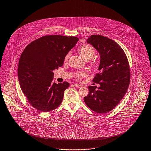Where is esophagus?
I'll return each mask as SVG.
<instances>
[{
  "label": "esophagus",
  "mask_w": 151,
  "mask_h": 151,
  "mask_svg": "<svg viewBox=\"0 0 151 151\" xmlns=\"http://www.w3.org/2000/svg\"><path fill=\"white\" fill-rule=\"evenodd\" d=\"M73 86H75V87H81V86H82V85H81L77 84V83H75V84H73Z\"/></svg>",
  "instance_id": "esophagus-1"
}]
</instances>
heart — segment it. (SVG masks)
Masks as SVG:
<instances>
[{
	"label": "heart",
	"instance_id": "1",
	"mask_svg": "<svg viewBox=\"0 0 151 151\" xmlns=\"http://www.w3.org/2000/svg\"><path fill=\"white\" fill-rule=\"evenodd\" d=\"M77 51L78 53L80 54V55L82 57H83L85 60H91V64L92 66H97L99 65L100 63L99 60L97 58H93L95 55L96 51L94 48L91 44H83L78 48ZM69 56H70V54L68 53L64 58V60L66 61L68 60L69 58ZM86 75H87V72L86 71L82 70V71H79L76 72L75 75V77L76 79L80 80Z\"/></svg>",
	"mask_w": 151,
	"mask_h": 151
}]
</instances>
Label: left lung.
Masks as SVG:
<instances>
[{
  "label": "left lung",
  "mask_w": 151,
  "mask_h": 151,
  "mask_svg": "<svg viewBox=\"0 0 151 151\" xmlns=\"http://www.w3.org/2000/svg\"><path fill=\"white\" fill-rule=\"evenodd\" d=\"M99 52V72L93 82L100 86H89V94L84 97L87 106L97 113H107L114 109L124 97L130 82V69L127 57L114 41L92 35L87 40Z\"/></svg>",
  "instance_id": "1"
}]
</instances>
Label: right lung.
<instances>
[{"instance_id": "obj_1", "label": "right lung", "mask_w": 151, "mask_h": 151, "mask_svg": "<svg viewBox=\"0 0 151 151\" xmlns=\"http://www.w3.org/2000/svg\"><path fill=\"white\" fill-rule=\"evenodd\" d=\"M79 38L60 35L42 36L30 43L19 62L21 89L36 110L48 112L60 106L69 83H52L53 70L61 67L64 58Z\"/></svg>"}]
</instances>
